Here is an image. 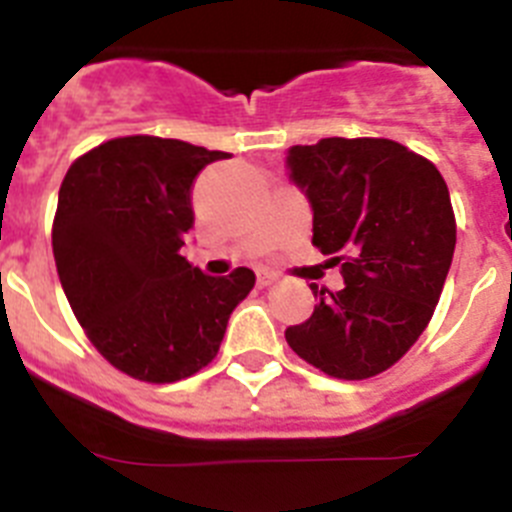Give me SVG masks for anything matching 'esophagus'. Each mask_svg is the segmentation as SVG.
Segmentation results:
<instances>
[{
    "label": "esophagus",
    "mask_w": 512,
    "mask_h": 512,
    "mask_svg": "<svg viewBox=\"0 0 512 512\" xmlns=\"http://www.w3.org/2000/svg\"><path fill=\"white\" fill-rule=\"evenodd\" d=\"M277 282V277L271 274V271H259V279H256V284H259L261 289L264 287H271V284Z\"/></svg>",
    "instance_id": "obj_1"
}]
</instances>
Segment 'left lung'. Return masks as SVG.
<instances>
[{
  "mask_svg": "<svg viewBox=\"0 0 512 512\" xmlns=\"http://www.w3.org/2000/svg\"><path fill=\"white\" fill-rule=\"evenodd\" d=\"M289 182L312 207V243L341 264L343 289L310 284V320L289 348L338 379H366L408 354L451 269L456 223L431 161L387 138H323L287 151Z\"/></svg>",
  "mask_w": 512,
  "mask_h": 512,
  "instance_id": "1",
  "label": "left lung"
}]
</instances>
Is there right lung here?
Listing matches in <instances>:
<instances>
[{
	"label": "right lung",
	"instance_id": "right-lung-1",
	"mask_svg": "<svg viewBox=\"0 0 512 512\" xmlns=\"http://www.w3.org/2000/svg\"><path fill=\"white\" fill-rule=\"evenodd\" d=\"M230 153L130 135L84 153L63 176L53 220L61 287L89 341L140 382L192 377L217 356L256 274L210 277L182 256L192 184Z\"/></svg>",
	"mask_w": 512,
	"mask_h": 512
}]
</instances>
